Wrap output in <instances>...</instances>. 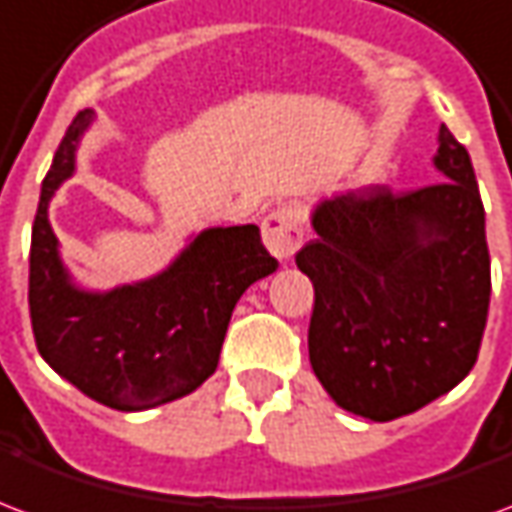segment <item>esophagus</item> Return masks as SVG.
I'll return each mask as SVG.
<instances>
[{"instance_id": "obj_1", "label": "esophagus", "mask_w": 512, "mask_h": 512, "mask_svg": "<svg viewBox=\"0 0 512 512\" xmlns=\"http://www.w3.org/2000/svg\"><path fill=\"white\" fill-rule=\"evenodd\" d=\"M263 241L277 260H290L304 241V216L296 202L277 205L263 219Z\"/></svg>"}]
</instances>
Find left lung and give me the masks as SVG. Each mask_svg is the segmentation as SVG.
I'll return each instance as SVG.
<instances>
[{
	"instance_id": "obj_1",
	"label": "left lung",
	"mask_w": 512,
	"mask_h": 512,
	"mask_svg": "<svg viewBox=\"0 0 512 512\" xmlns=\"http://www.w3.org/2000/svg\"><path fill=\"white\" fill-rule=\"evenodd\" d=\"M436 186L321 200L296 255L312 279L310 365L345 411L406 417L477 362L491 301L485 211L466 147L441 123Z\"/></svg>"
}]
</instances>
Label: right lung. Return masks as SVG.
<instances>
[{"label": "right lung", "mask_w": 512, "mask_h": 512, "mask_svg": "<svg viewBox=\"0 0 512 512\" xmlns=\"http://www.w3.org/2000/svg\"><path fill=\"white\" fill-rule=\"evenodd\" d=\"M93 120V109L73 117L40 186L29 318L54 373L104 406L145 411L189 395L216 373L235 304L279 263L266 252L257 224L208 227L156 277L106 293L73 285L49 202L76 172V150Z\"/></svg>", "instance_id": "right-lung-1"}]
</instances>
